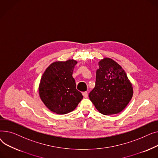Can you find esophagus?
I'll return each instance as SVG.
<instances>
[{
	"mask_svg": "<svg viewBox=\"0 0 158 158\" xmlns=\"http://www.w3.org/2000/svg\"><path fill=\"white\" fill-rule=\"evenodd\" d=\"M83 96L84 98H87L88 97V92H83Z\"/></svg>",
	"mask_w": 158,
	"mask_h": 158,
	"instance_id": "34e87169",
	"label": "esophagus"
}]
</instances>
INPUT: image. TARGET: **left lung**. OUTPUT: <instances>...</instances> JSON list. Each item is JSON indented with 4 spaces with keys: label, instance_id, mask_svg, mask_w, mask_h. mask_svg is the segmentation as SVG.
I'll return each instance as SVG.
<instances>
[{
    "label": "left lung",
    "instance_id": "8db88e82",
    "mask_svg": "<svg viewBox=\"0 0 158 158\" xmlns=\"http://www.w3.org/2000/svg\"><path fill=\"white\" fill-rule=\"evenodd\" d=\"M95 87L89 96L99 112L104 115L117 114L131 99L133 90L126 72L110 58L99 62Z\"/></svg>",
    "mask_w": 158,
    "mask_h": 158
}]
</instances>
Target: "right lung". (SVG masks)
I'll use <instances>...</instances> for the list:
<instances>
[{
  "label": "right lung",
  "mask_w": 158,
  "mask_h": 158,
  "mask_svg": "<svg viewBox=\"0 0 158 158\" xmlns=\"http://www.w3.org/2000/svg\"><path fill=\"white\" fill-rule=\"evenodd\" d=\"M77 63L73 59L53 62L41 77L39 87L40 98L45 106L57 114L72 112L83 99L72 76Z\"/></svg>",
  "instance_id": "1"
}]
</instances>
